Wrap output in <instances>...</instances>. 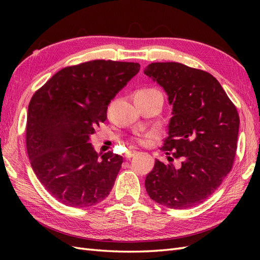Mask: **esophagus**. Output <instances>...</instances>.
I'll list each match as a JSON object with an SVG mask.
<instances>
[{"label": "esophagus", "instance_id": "obj_1", "mask_svg": "<svg viewBox=\"0 0 260 260\" xmlns=\"http://www.w3.org/2000/svg\"><path fill=\"white\" fill-rule=\"evenodd\" d=\"M136 154V152L135 151H127L126 153H125V157L127 158V159H129L131 157H133L134 155Z\"/></svg>", "mask_w": 260, "mask_h": 260}]
</instances>
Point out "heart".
Listing matches in <instances>:
<instances>
[{"mask_svg":"<svg viewBox=\"0 0 260 260\" xmlns=\"http://www.w3.org/2000/svg\"><path fill=\"white\" fill-rule=\"evenodd\" d=\"M152 90H155V89H143V90H140V92H145V91H152ZM137 142H139V143H143V140H141V139H137Z\"/></svg>","mask_w":260,"mask_h":260,"instance_id":"heart-1","label":"heart"}]
</instances>
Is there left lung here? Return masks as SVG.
I'll use <instances>...</instances> for the list:
<instances>
[{
  "label": "left lung",
  "instance_id": "1",
  "mask_svg": "<svg viewBox=\"0 0 260 260\" xmlns=\"http://www.w3.org/2000/svg\"><path fill=\"white\" fill-rule=\"evenodd\" d=\"M144 74L156 80L173 105L161 150L169 162L155 164L145 179L152 200L170 209L196 207L218 189L233 169L239 114L219 81L207 71L179 62H152Z\"/></svg>",
  "mask_w": 260,
  "mask_h": 260
}]
</instances>
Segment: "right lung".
<instances>
[{"label":"right lung","mask_w":260,"mask_h":260,"mask_svg":"<svg viewBox=\"0 0 260 260\" xmlns=\"http://www.w3.org/2000/svg\"><path fill=\"white\" fill-rule=\"evenodd\" d=\"M140 69L137 62L91 60L59 70L33 93L27 156L41 184L64 206H95L112 191L123 157L110 151L99 156L88 140Z\"/></svg>","instance_id":"right-lung-1"}]
</instances>
